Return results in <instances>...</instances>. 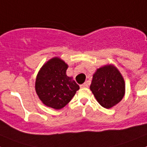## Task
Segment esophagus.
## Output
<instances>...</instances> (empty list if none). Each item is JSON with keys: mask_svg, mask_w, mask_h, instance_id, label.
Returning <instances> with one entry per match:
<instances>
[{"mask_svg": "<svg viewBox=\"0 0 147 147\" xmlns=\"http://www.w3.org/2000/svg\"><path fill=\"white\" fill-rule=\"evenodd\" d=\"M80 87H81V88H88V83L85 82L84 84H82V85H80Z\"/></svg>", "mask_w": 147, "mask_h": 147, "instance_id": "esophagus-1", "label": "esophagus"}]
</instances>
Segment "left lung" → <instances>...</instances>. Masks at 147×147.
Returning <instances> with one entry per match:
<instances>
[{"instance_id": "obj_1", "label": "left lung", "mask_w": 147, "mask_h": 147, "mask_svg": "<svg viewBox=\"0 0 147 147\" xmlns=\"http://www.w3.org/2000/svg\"><path fill=\"white\" fill-rule=\"evenodd\" d=\"M90 88L100 105L110 109L124 98L125 82L117 67L109 64L97 68Z\"/></svg>"}]
</instances>
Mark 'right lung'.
Masks as SVG:
<instances>
[{"label":"right lung","instance_id":"1","mask_svg":"<svg viewBox=\"0 0 147 147\" xmlns=\"http://www.w3.org/2000/svg\"><path fill=\"white\" fill-rule=\"evenodd\" d=\"M68 65L55 57L45 62L39 71L35 90L40 101L55 110L64 107L74 96L80 86L66 74Z\"/></svg>","mask_w":147,"mask_h":147}]
</instances>
